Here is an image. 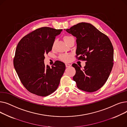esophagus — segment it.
Listing matches in <instances>:
<instances>
[{
	"label": "esophagus",
	"instance_id": "obj_1",
	"mask_svg": "<svg viewBox=\"0 0 127 127\" xmlns=\"http://www.w3.org/2000/svg\"><path fill=\"white\" fill-rule=\"evenodd\" d=\"M65 66H66V67H70V66H71V65L69 64H68V63H66L65 64Z\"/></svg>",
	"mask_w": 127,
	"mask_h": 127
}]
</instances>
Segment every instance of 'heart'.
<instances>
[{"instance_id":"heart-1","label":"heart","mask_w":127,"mask_h":127,"mask_svg":"<svg viewBox=\"0 0 127 127\" xmlns=\"http://www.w3.org/2000/svg\"><path fill=\"white\" fill-rule=\"evenodd\" d=\"M72 37L71 36L68 35H65L63 37V40L65 42V43L66 44L67 42L69 41V40ZM71 59V55L67 54V53H65V54H62L59 56V59L61 61L65 62H69Z\"/></svg>"}]
</instances>
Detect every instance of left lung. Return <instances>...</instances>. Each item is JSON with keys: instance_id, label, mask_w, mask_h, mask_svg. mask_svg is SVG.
<instances>
[{"instance_id": "obj_1", "label": "left lung", "mask_w": 127, "mask_h": 127, "mask_svg": "<svg viewBox=\"0 0 127 127\" xmlns=\"http://www.w3.org/2000/svg\"><path fill=\"white\" fill-rule=\"evenodd\" d=\"M76 37V58L85 61L81 70L77 64L73 80L80 90L94 92L107 81L114 61V49L109 38L92 24L80 23L66 30Z\"/></svg>"}]
</instances>
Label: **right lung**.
<instances>
[{
  "label": "right lung",
  "instance_id": "right-lung-1",
  "mask_svg": "<svg viewBox=\"0 0 127 127\" xmlns=\"http://www.w3.org/2000/svg\"><path fill=\"white\" fill-rule=\"evenodd\" d=\"M62 31L46 27L38 28L24 36L17 44L13 64L24 87L33 94L47 96L58 87L65 64L57 61L50 68L45 65L44 60Z\"/></svg>",
  "mask_w": 127,
  "mask_h": 127
}]
</instances>
